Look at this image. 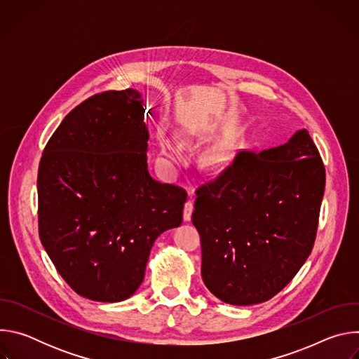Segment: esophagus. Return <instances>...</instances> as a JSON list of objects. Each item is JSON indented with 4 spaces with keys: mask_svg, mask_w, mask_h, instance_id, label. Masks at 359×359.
I'll return each instance as SVG.
<instances>
[{
    "mask_svg": "<svg viewBox=\"0 0 359 359\" xmlns=\"http://www.w3.org/2000/svg\"><path fill=\"white\" fill-rule=\"evenodd\" d=\"M193 193H190V198L184 204V210H183V219L184 222H189L191 219V213L194 210V204H193Z\"/></svg>",
    "mask_w": 359,
    "mask_h": 359,
    "instance_id": "esophagus-1",
    "label": "esophagus"
}]
</instances>
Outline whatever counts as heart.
<instances>
[{"label": "heart", "instance_id": "b5f03b06", "mask_svg": "<svg viewBox=\"0 0 359 359\" xmlns=\"http://www.w3.org/2000/svg\"><path fill=\"white\" fill-rule=\"evenodd\" d=\"M161 147H162V151H163V155H165L168 163L179 162V159H180V150H179L177 144L172 139L161 137Z\"/></svg>", "mask_w": 359, "mask_h": 359}]
</instances>
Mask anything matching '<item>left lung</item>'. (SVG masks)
Returning a JSON list of instances; mask_svg holds the SVG:
<instances>
[{"instance_id":"1","label":"left lung","mask_w":359,"mask_h":359,"mask_svg":"<svg viewBox=\"0 0 359 359\" xmlns=\"http://www.w3.org/2000/svg\"><path fill=\"white\" fill-rule=\"evenodd\" d=\"M325 168L309 130L285 144L238 151L196 189L201 277L222 301L264 302L309 259L317 237Z\"/></svg>"}]
</instances>
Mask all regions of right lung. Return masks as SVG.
I'll use <instances>...</instances> for the list:
<instances>
[{"label":"right lung","mask_w":359,"mask_h":359,"mask_svg":"<svg viewBox=\"0 0 359 359\" xmlns=\"http://www.w3.org/2000/svg\"><path fill=\"white\" fill-rule=\"evenodd\" d=\"M135 89L96 93L49 137L38 169V231L79 295L129 298L155 240L183 220L184 189L147 172L146 108Z\"/></svg>","instance_id":"add662e5"}]
</instances>
